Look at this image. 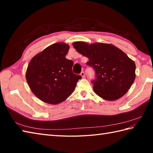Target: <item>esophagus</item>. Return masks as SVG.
I'll use <instances>...</instances> for the list:
<instances>
[{
	"label": "esophagus",
	"mask_w": 153,
	"mask_h": 153,
	"mask_svg": "<svg viewBox=\"0 0 153 153\" xmlns=\"http://www.w3.org/2000/svg\"><path fill=\"white\" fill-rule=\"evenodd\" d=\"M80 75H81V76H82V77H83V78H84V77H85V73H84L83 71H82V72H81V74H80Z\"/></svg>",
	"instance_id": "esophagus-1"
}]
</instances>
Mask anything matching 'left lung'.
Wrapping results in <instances>:
<instances>
[{"mask_svg": "<svg viewBox=\"0 0 153 153\" xmlns=\"http://www.w3.org/2000/svg\"><path fill=\"white\" fill-rule=\"evenodd\" d=\"M79 53L89 58L86 63L95 72L92 81L97 95L107 100H115L130 89L135 78V64L120 48L110 44L73 43Z\"/></svg>", "mask_w": 153, "mask_h": 153, "instance_id": "obj_1", "label": "left lung"}]
</instances>
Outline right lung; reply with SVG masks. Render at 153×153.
Returning a JSON list of instances; mask_svg holds the SVG:
<instances>
[{"mask_svg":"<svg viewBox=\"0 0 153 153\" xmlns=\"http://www.w3.org/2000/svg\"><path fill=\"white\" fill-rule=\"evenodd\" d=\"M69 45L56 43L32 58L25 77L31 91L42 101L51 105L63 102L82 79L72 71L74 62L66 58Z\"/></svg>","mask_w":153,"mask_h":153,"instance_id":"obj_1","label":"right lung"}]
</instances>
